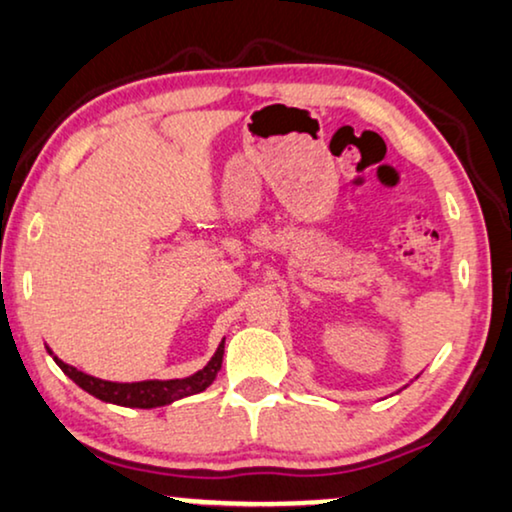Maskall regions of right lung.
<instances>
[{"instance_id":"right-lung-1","label":"right lung","mask_w":512,"mask_h":512,"mask_svg":"<svg viewBox=\"0 0 512 512\" xmlns=\"http://www.w3.org/2000/svg\"><path fill=\"white\" fill-rule=\"evenodd\" d=\"M223 348L225 343L218 345L216 355L211 357L207 367L199 369L197 374H192L188 378H174V381L112 383V381H101V378L84 374V371L70 367V364H65L63 360H58V357H53V360H56L58 367L63 369V374H68L79 388L86 390L89 395L98 397V400L122 404V407L152 409V407H164V404L181 400V397L197 395L202 393V390H207L211 383H214L218 371H221Z\"/></svg>"}]
</instances>
